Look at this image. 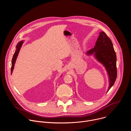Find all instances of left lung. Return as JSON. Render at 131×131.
Masks as SVG:
<instances>
[{"mask_svg":"<svg viewBox=\"0 0 131 131\" xmlns=\"http://www.w3.org/2000/svg\"><path fill=\"white\" fill-rule=\"evenodd\" d=\"M86 54H94L96 59L106 68L109 81L108 92L114 84L117 76L116 54L111 40L104 31L100 32L94 48L88 51Z\"/></svg>","mask_w":131,"mask_h":131,"instance_id":"obj_1","label":"left lung"}]
</instances>
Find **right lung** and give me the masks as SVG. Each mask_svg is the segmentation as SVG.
I'll return each mask as SVG.
<instances>
[{
  "label": "right lung",
  "mask_w": 131,
  "mask_h": 131,
  "mask_svg": "<svg viewBox=\"0 0 131 131\" xmlns=\"http://www.w3.org/2000/svg\"><path fill=\"white\" fill-rule=\"evenodd\" d=\"M23 43V41H21L20 42H19L17 44L16 46V50H15V53H14V54L13 55V57L12 59V62H11L12 66H11V73H12V71L13 70L14 66V64H15V61L16 60L17 57V55L18 54V53H19V51L20 50V49H21Z\"/></svg>",
  "instance_id": "right-lung-1"
}]
</instances>
